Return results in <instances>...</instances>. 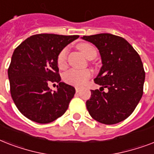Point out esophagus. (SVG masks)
I'll return each mask as SVG.
<instances>
[{
  "mask_svg": "<svg viewBox=\"0 0 154 154\" xmlns=\"http://www.w3.org/2000/svg\"><path fill=\"white\" fill-rule=\"evenodd\" d=\"M75 89H76V92H77V93H78V92L81 91V89H80V88H78V87H75Z\"/></svg>",
  "mask_w": 154,
  "mask_h": 154,
  "instance_id": "esophagus-1",
  "label": "esophagus"
}]
</instances>
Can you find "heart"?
Segmentation results:
<instances>
[{
    "label": "heart",
    "instance_id": "b5f03b06",
    "mask_svg": "<svg viewBox=\"0 0 154 154\" xmlns=\"http://www.w3.org/2000/svg\"><path fill=\"white\" fill-rule=\"evenodd\" d=\"M78 49L88 59L92 60L97 57V52L94 45L89 43H82L78 45ZM68 49L64 48L57 56V65L60 69H65L67 65ZM91 72L89 69L79 70L71 69L64 75V81L66 83L76 86L84 85L91 77Z\"/></svg>",
    "mask_w": 154,
    "mask_h": 154
}]
</instances>
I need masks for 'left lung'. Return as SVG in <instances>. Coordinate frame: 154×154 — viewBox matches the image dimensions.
<instances>
[{"instance_id":"1","label":"left lung","mask_w":154,"mask_h":154,"mask_svg":"<svg viewBox=\"0 0 154 154\" xmlns=\"http://www.w3.org/2000/svg\"><path fill=\"white\" fill-rule=\"evenodd\" d=\"M98 49L102 66L94 79L101 85L91 90L87 109L94 120L105 125L117 124L134 111L143 94L146 77L140 56L123 37L110 33L83 36ZM106 88L108 91L101 92Z\"/></svg>"}]
</instances>
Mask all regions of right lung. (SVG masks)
<instances>
[{"label": "right lung", "instance_id": "1", "mask_svg": "<svg viewBox=\"0 0 154 154\" xmlns=\"http://www.w3.org/2000/svg\"><path fill=\"white\" fill-rule=\"evenodd\" d=\"M78 37L36 34L25 40L13 52L8 69L11 96L18 110L32 122L49 123L67 110L76 90L60 82L57 56ZM51 82L58 84L57 91L49 89Z\"/></svg>", "mask_w": 154, "mask_h": 154}]
</instances>
